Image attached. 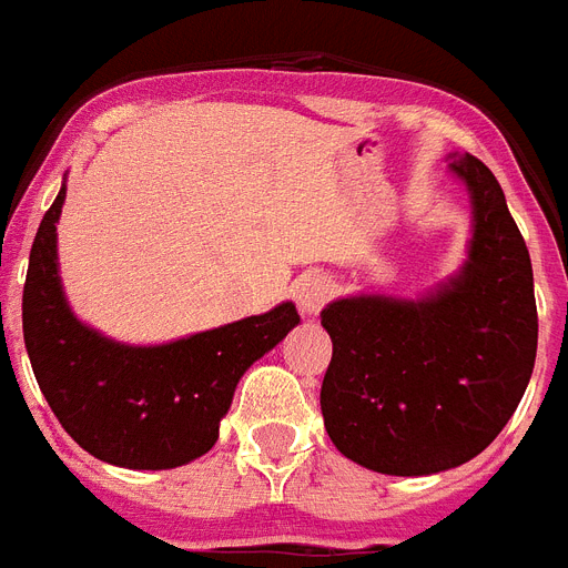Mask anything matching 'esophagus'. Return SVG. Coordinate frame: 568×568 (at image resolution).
<instances>
[{"label": "esophagus", "instance_id": "obj_1", "mask_svg": "<svg viewBox=\"0 0 568 568\" xmlns=\"http://www.w3.org/2000/svg\"><path fill=\"white\" fill-rule=\"evenodd\" d=\"M334 296V284H331L328 275H320V272H307L305 278H298L296 284V302L298 307L313 316V313H320L322 305Z\"/></svg>", "mask_w": 568, "mask_h": 568}]
</instances>
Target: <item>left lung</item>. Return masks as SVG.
Listing matches in <instances>:
<instances>
[{
  "instance_id": "1",
  "label": "left lung",
  "mask_w": 568,
  "mask_h": 568,
  "mask_svg": "<svg viewBox=\"0 0 568 568\" xmlns=\"http://www.w3.org/2000/svg\"><path fill=\"white\" fill-rule=\"evenodd\" d=\"M448 170L471 202L469 257L422 298L331 302L322 381L339 455L381 475H434L480 455L519 407L537 361L530 255L505 190L475 155Z\"/></svg>"
}]
</instances>
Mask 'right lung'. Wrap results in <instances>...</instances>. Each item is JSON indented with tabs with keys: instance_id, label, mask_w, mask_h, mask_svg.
<instances>
[{
	"instance_id": "1",
	"label": "right lung",
	"mask_w": 568,
	"mask_h": 568,
	"mask_svg": "<svg viewBox=\"0 0 568 568\" xmlns=\"http://www.w3.org/2000/svg\"><path fill=\"white\" fill-rule=\"evenodd\" d=\"M67 187L40 222L22 287L31 369L63 430L122 469H175L211 452L243 372L298 325L293 302L163 346H125L75 320L58 275Z\"/></svg>"
}]
</instances>
